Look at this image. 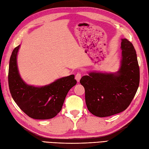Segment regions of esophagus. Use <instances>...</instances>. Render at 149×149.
<instances>
[{"label":"esophagus","mask_w":149,"mask_h":149,"mask_svg":"<svg viewBox=\"0 0 149 149\" xmlns=\"http://www.w3.org/2000/svg\"><path fill=\"white\" fill-rule=\"evenodd\" d=\"M81 78V74L80 73H78L75 75V79H76V81H77L78 82H79Z\"/></svg>","instance_id":"obj_1"}]
</instances>
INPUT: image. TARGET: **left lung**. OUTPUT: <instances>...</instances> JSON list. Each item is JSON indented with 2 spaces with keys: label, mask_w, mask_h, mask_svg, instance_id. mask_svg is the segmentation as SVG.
<instances>
[{
  "label": "left lung",
  "mask_w": 149,
  "mask_h": 149,
  "mask_svg": "<svg viewBox=\"0 0 149 149\" xmlns=\"http://www.w3.org/2000/svg\"><path fill=\"white\" fill-rule=\"evenodd\" d=\"M120 66L115 73L89 71L80 79L85 89L88 109L104 118L124 111L132 102L139 85L137 54L131 42L121 39Z\"/></svg>",
  "instance_id": "8db88e82"
}]
</instances>
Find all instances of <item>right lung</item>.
I'll list each match as a JSON object with an SVG mask.
<instances>
[{"instance_id":"obj_1","label":"right lung","mask_w":149,"mask_h":149,"mask_svg":"<svg viewBox=\"0 0 149 149\" xmlns=\"http://www.w3.org/2000/svg\"><path fill=\"white\" fill-rule=\"evenodd\" d=\"M20 45L13 49L8 69V86L13 100L22 111L35 119H49L61 110L70 89L76 84L71 74L55 80L44 86H34L22 79L17 66V55Z\"/></svg>"}]
</instances>
